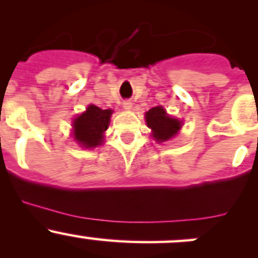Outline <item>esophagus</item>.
Returning a JSON list of instances; mask_svg holds the SVG:
<instances>
[{"instance_id":"34e87169","label":"esophagus","mask_w":258,"mask_h":258,"mask_svg":"<svg viewBox=\"0 0 258 258\" xmlns=\"http://www.w3.org/2000/svg\"><path fill=\"white\" fill-rule=\"evenodd\" d=\"M123 108H124V110H131V108H132V102H131V101H124V102H123Z\"/></svg>"}]
</instances>
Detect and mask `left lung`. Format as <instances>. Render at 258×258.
<instances>
[{"instance_id": "obj_1", "label": "left lung", "mask_w": 258, "mask_h": 258, "mask_svg": "<svg viewBox=\"0 0 258 258\" xmlns=\"http://www.w3.org/2000/svg\"><path fill=\"white\" fill-rule=\"evenodd\" d=\"M145 118L148 128H151L152 131L151 136L158 144L172 140L182 127V122L178 118L171 117L162 106L151 108L150 111L146 112Z\"/></svg>"}]
</instances>
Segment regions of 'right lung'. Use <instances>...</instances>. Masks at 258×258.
I'll return each instance as SVG.
<instances>
[{
	"label": "right lung",
	"instance_id": "1",
	"mask_svg": "<svg viewBox=\"0 0 258 258\" xmlns=\"http://www.w3.org/2000/svg\"><path fill=\"white\" fill-rule=\"evenodd\" d=\"M112 110H102L90 105L87 110L74 119V139L85 148H95L103 144L105 131L110 124Z\"/></svg>",
	"mask_w": 258,
	"mask_h": 258
}]
</instances>
